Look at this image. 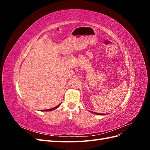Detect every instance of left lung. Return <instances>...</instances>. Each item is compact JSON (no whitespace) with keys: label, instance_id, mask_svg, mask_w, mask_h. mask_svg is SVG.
<instances>
[{"label":"left lung","instance_id":"left-lung-1","mask_svg":"<svg viewBox=\"0 0 150 150\" xmlns=\"http://www.w3.org/2000/svg\"><path fill=\"white\" fill-rule=\"evenodd\" d=\"M94 114H96V115H106V114H101V113H97V112H93Z\"/></svg>","mask_w":150,"mask_h":150}]
</instances>
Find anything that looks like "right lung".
Masks as SVG:
<instances>
[{
    "mask_svg": "<svg viewBox=\"0 0 150 150\" xmlns=\"http://www.w3.org/2000/svg\"><path fill=\"white\" fill-rule=\"evenodd\" d=\"M61 104H59L58 106H56V107H54V108H51V109H49V110H41L42 111H52V110H56V109H57L59 106L60 105H61Z\"/></svg>",
    "mask_w": 150,
    "mask_h": 150,
    "instance_id": "add662e5",
    "label": "right lung"
}]
</instances>
